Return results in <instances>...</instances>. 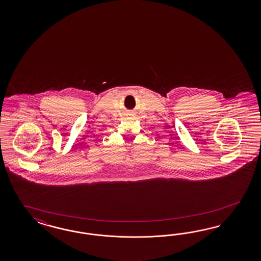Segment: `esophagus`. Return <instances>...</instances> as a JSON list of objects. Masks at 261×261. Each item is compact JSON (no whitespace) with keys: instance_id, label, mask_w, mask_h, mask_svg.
Here are the masks:
<instances>
[{"instance_id":"34e87169","label":"esophagus","mask_w":261,"mask_h":261,"mask_svg":"<svg viewBox=\"0 0 261 261\" xmlns=\"http://www.w3.org/2000/svg\"><path fill=\"white\" fill-rule=\"evenodd\" d=\"M130 115H133V114H130Z\"/></svg>"}]
</instances>
